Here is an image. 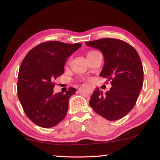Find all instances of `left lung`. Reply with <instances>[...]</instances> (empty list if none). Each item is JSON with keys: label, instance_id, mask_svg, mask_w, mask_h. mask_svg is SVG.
Returning <instances> with one entry per match:
<instances>
[{"label": "left lung", "instance_id": "obj_1", "mask_svg": "<svg viewBox=\"0 0 160 160\" xmlns=\"http://www.w3.org/2000/svg\"><path fill=\"white\" fill-rule=\"evenodd\" d=\"M86 44L103 53L104 65L100 76L107 78L112 85L104 95L97 87L89 105L108 120L122 118L134 108L143 86L144 71L138 53L128 43L113 38L93 40Z\"/></svg>", "mask_w": 160, "mask_h": 160}]
</instances>
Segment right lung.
Segmentation results:
<instances>
[{"label": "right lung", "instance_id": "add662e5", "mask_svg": "<svg viewBox=\"0 0 160 160\" xmlns=\"http://www.w3.org/2000/svg\"><path fill=\"white\" fill-rule=\"evenodd\" d=\"M81 46L44 42L31 49L22 62L18 98L27 117L40 127H53L67 114L69 98L77 89L70 87L65 94L53 93V80L63 74L67 58Z\"/></svg>", "mask_w": 160, "mask_h": 160}]
</instances>
